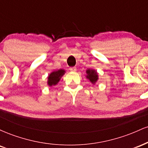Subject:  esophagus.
I'll return each instance as SVG.
<instances>
[{"mask_svg":"<svg viewBox=\"0 0 148 148\" xmlns=\"http://www.w3.org/2000/svg\"><path fill=\"white\" fill-rule=\"evenodd\" d=\"M69 70H70L71 72H76V67H70V68H69Z\"/></svg>","mask_w":148,"mask_h":148,"instance_id":"1","label":"esophagus"}]
</instances>
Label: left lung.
<instances>
[{
	"mask_svg": "<svg viewBox=\"0 0 148 148\" xmlns=\"http://www.w3.org/2000/svg\"><path fill=\"white\" fill-rule=\"evenodd\" d=\"M86 79H88L90 81V82L92 84H95L97 81L99 79V76H98V73L95 69H88L86 70Z\"/></svg>",
	"mask_w": 148,
	"mask_h": 148,
	"instance_id": "obj_1",
	"label": "left lung"
}]
</instances>
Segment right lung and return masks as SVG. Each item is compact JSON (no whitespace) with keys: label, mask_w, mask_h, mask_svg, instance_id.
<instances>
[{"label":"right lung","mask_w":148,"mask_h":148,"mask_svg":"<svg viewBox=\"0 0 148 148\" xmlns=\"http://www.w3.org/2000/svg\"><path fill=\"white\" fill-rule=\"evenodd\" d=\"M65 72V70L62 69L55 70L51 72L47 77V85L50 87L57 85Z\"/></svg>","instance_id":"add662e5"}]
</instances>
